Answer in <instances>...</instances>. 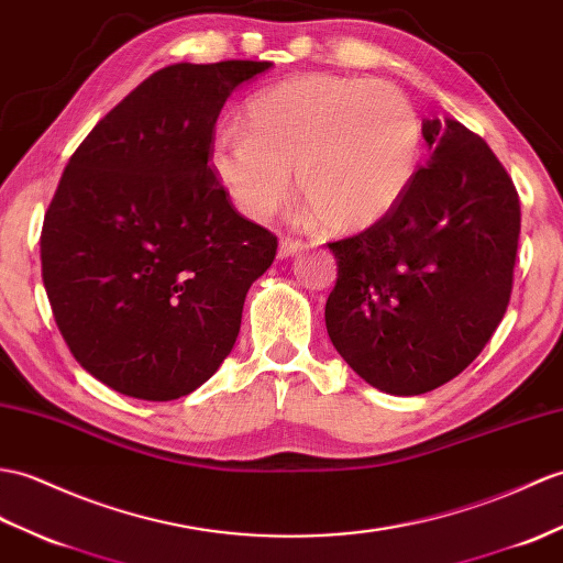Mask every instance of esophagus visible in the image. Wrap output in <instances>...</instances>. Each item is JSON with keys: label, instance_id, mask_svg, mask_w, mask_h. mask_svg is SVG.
I'll return each mask as SVG.
<instances>
[{"label": "esophagus", "instance_id": "esophagus-1", "mask_svg": "<svg viewBox=\"0 0 563 563\" xmlns=\"http://www.w3.org/2000/svg\"><path fill=\"white\" fill-rule=\"evenodd\" d=\"M305 250V242L302 240H295V238H283L280 246H278V256L287 258V256H295L297 252Z\"/></svg>", "mask_w": 563, "mask_h": 563}]
</instances>
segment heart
<instances>
[{
    "instance_id": "1",
    "label": "heart",
    "mask_w": 563,
    "mask_h": 563,
    "mask_svg": "<svg viewBox=\"0 0 563 563\" xmlns=\"http://www.w3.org/2000/svg\"><path fill=\"white\" fill-rule=\"evenodd\" d=\"M242 122L218 129L208 163L252 220L290 201L297 167V189L325 230H367L402 201L420 167V117L396 86L374 78H287L252 96Z\"/></svg>"
}]
</instances>
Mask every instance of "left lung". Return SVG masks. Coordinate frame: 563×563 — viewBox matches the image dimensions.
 Returning <instances> with one entry per match:
<instances>
[{
  "label": "left lung",
  "instance_id": "8db88e82",
  "mask_svg": "<svg viewBox=\"0 0 563 563\" xmlns=\"http://www.w3.org/2000/svg\"><path fill=\"white\" fill-rule=\"evenodd\" d=\"M429 163L382 222L329 242L338 280L325 329L364 382L420 396L489 343L514 290L520 201L485 139L422 122Z\"/></svg>",
  "mask_w": 563,
  "mask_h": 563
}]
</instances>
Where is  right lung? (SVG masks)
<instances>
[{"instance_id": "1", "label": "right lung", "mask_w": 563, "mask_h": 563, "mask_svg": "<svg viewBox=\"0 0 563 563\" xmlns=\"http://www.w3.org/2000/svg\"><path fill=\"white\" fill-rule=\"evenodd\" d=\"M271 62L173 64L90 129L41 234L43 283L71 355L139 400H175L238 341L278 238L242 218L208 163L222 104Z\"/></svg>"}]
</instances>
